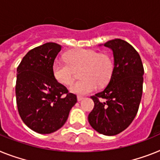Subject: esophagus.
Wrapping results in <instances>:
<instances>
[{
  "mask_svg": "<svg viewBox=\"0 0 160 160\" xmlns=\"http://www.w3.org/2000/svg\"><path fill=\"white\" fill-rule=\"evenodd\" d=\"M83 99H84V98H83V97H81V96H78L77 97V101H78V102H80V101H82Z\"/></svg>",
  "mask_w": 160,
  "mask_h": 160,
  "instance_id": "obj_1",
  "label": "esophagus"
}]
</instances>
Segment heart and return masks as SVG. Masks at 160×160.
<instances>
[{"instance_id": "b5f03b06", "label": "heart", "mask_w": 160, "mask_h": 160, "mask_svg": "<svg viewBox=\"0 0 160 160\" xmlns=\"http://www.w3.org/2000/svg\"><path fill=\"white\" fill-rule=\"evenodd\" d=\"M67 61L56 59L52 72L55 80L61 84L69 86L75 80L76 71L80 72L81 80L70 88L71 92L85 95L93 92L99 86H105L113 76L115 63L109 53H98L92 49H75L66 53Z\"/></svg>"}]
</instances>
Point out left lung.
Masks as SVG:
<instances>
[{"instance_id": "1", "label": "left lung", "mask_w": 160, "mask_h": 160, "mask_svg": "<svg viewBox=\"0 0 160 160\" xmlns=\"http://www.w3.org/2000/svg\"><path fill=\"white\" fill-rule=\"evenodd\" d=\"M104 45L113 51L115 69L105 89L91 96L94 107L88 119L97 132L114 136L128 128L137 115L144 68L138 51L127 41L115 39Z\"/></svg>"}]
</instances>
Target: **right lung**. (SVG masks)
Returning <instances> with one entry per match:
<instances>
[{
  "instance_id": "right-lung-1",
  "label": "right lung",
  "mask_w": 160,
  "mask_h": 160,
  "mask_svg": "<svg viewBox=\"0 0 160 160\" xmlns=\"http://www.w3.org/2000/svg\"><path fill=\"white\" fill-rule=\"evenodd\" d=\"M61 45L45 43L31 49L17 68L15 93L20 117L28 128L48 134L64 125L76 95L55 80L52 67Z\"/></svg>"
}]
</instances>
